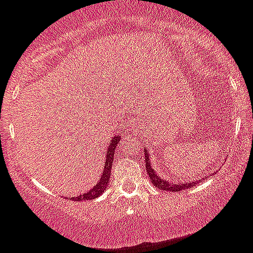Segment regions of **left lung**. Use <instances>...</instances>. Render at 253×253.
I'll use <instances>...</instances> for the list:
<instances>
[{"mask_svg":"<svg viewBox=\"0 0 253 253\" xmlns=\"http://www.w3.org/2000/svg\"><path fill=\"white\" fill-rule=\"evenodd\" d=\"M145 151V168H146V172H148L149 177H150L151 182L154 184V186L158 187L160 190H164V191H172V192H179L181 190H186V189H191L194 187L197 182H200L201 180H196V181H190V182H171L169 180H164L161 179L158 174H156L155 170L151 168V161L149 159V154L148 151Z\"/></svg>","mask_w":253,"mask_h":253,"instance_id":"1","label":"left lung"}]
</instances>
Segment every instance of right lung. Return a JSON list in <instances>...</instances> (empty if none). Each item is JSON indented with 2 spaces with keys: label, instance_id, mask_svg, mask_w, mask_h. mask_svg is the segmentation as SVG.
<instances>
[{
  "label": "right lung",
  "instance_id": "obj_1",
  "mask_svg": "<svg viewBox=\"0 0 253 253\" xmlns=\"http://www.w3.org/2000/svg\"><path fill=\"white\" fill-rule=\"evenodd\" d=\"M120 136H114V138L110 140L109 146L107 148V154H105V165L104 170L102 172V176H100L99 182L95 185L93 189H90L89 191H86L85 194H82L77 197H71L72 201H85V200H93V199H97L98 196L104 192V190L107 189L108 184H109L110 179V170H112L113 161H114V153L115 148L119 144Z\"/></svg>",
  "mask_w": 253,
  "mask_h": 253
}]
</instances>
